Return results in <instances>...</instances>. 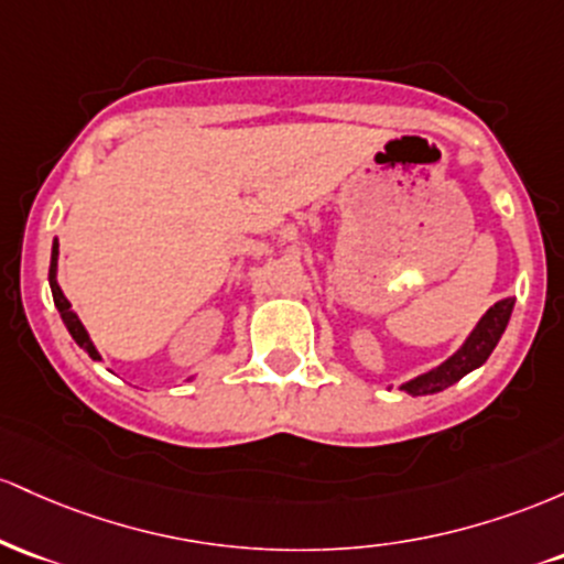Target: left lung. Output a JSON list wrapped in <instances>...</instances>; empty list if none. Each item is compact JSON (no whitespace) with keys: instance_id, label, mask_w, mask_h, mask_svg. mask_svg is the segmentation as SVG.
Masks as SVG:
<instances>
[{"instance_id":"8db88e82","label":"left lung","mask_w":564,"mask_h":564,"mask_svg":"<svg viewBox=\"0 0 564 564\" xmlns=\"http://www.w3.org/2000/svg\"><path fill=\"white\" fill-rule=\"evenodd\" d=\"M511 308H514V299H503L498 301L496 306L487 308V314L479 319V325L474 327V333L466 338V344L460 346L447 362H442L440 367H434V370L413 378V381L404 383L402 389L410 391L413 397H421V394H436V391L447 389V386L460 381L466 372H471L474 367L482 365L492 354V349H496V344L501 340L506 325H509Z\"/></svg>"}]
</instances>
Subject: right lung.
Listing matches in <instances>:
<instances>
[{"instance_id":"obj_1","label":"right lung","mask_w":564,"mask_h":564,"mask_svg":"<svg viewBox=\"0 0 564 564\" xmlns=\"http://www.w3.org/2000/svg\"><path fill=\"white\" fill-rule=\"evenodd\" d=\"M55 269H58V242H53V261H50V288H53V301H55V306H58L61 319L66 322V327H68V333H72V338L77 340L82 349L90 354L93 359H100V354L95 351L90 335H87L85 327H82L79 316L72 312V303L66 301V295H63V290L58 288V282H55Z\"/></svg>"}]
</instances>
